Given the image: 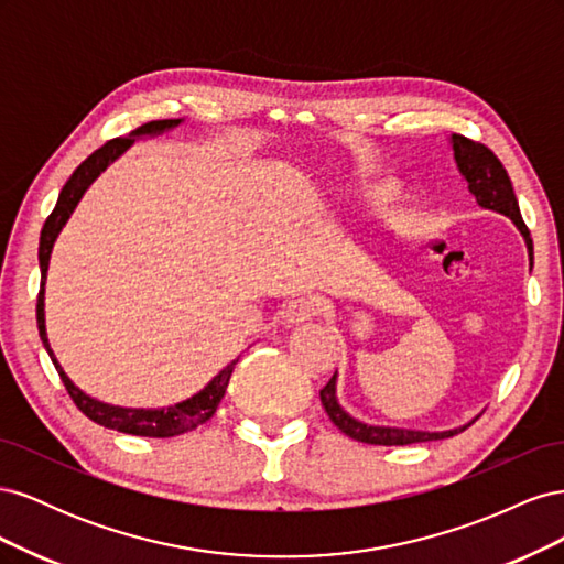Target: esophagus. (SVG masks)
<instances>
[{"label": "esophagus", "instance_id": "obj_1", "mask_svg": "<svg viewBox=\"0 0 564 564\" xmlns=\"http://www.w3.org/2000/svg\"><path fill=\"white\" fill-rule=\"evenodd\" d=\"M315 315H317V301L311 296H301V299L292 301L284 313L289 327H299V324L311 322Z\"/></svg>", "mask_w": 564, "mask_h": 564}]
</instances>
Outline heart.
Listing matches in <instances>:
<instances>
[{
    "instance_id": "heart-1",
    "label": "heart",
    "mask_w": 564,
    "mask_h": 564,
    "mask_svg": "<svg viewBox=\"0 0 564 564\" xmlns=\"http://www.w3.org/2000/svg\"><path fill=\"white\" fill-rule=\"evenodd\" d=\"M360 199L367 204L369 209H383V207H388V204L398 199V193H395V187L388 183H373V185L365 187Z\"/></svg>"
}]
</instances>
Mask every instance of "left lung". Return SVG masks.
Here are the masks:
<instances>
[{"instance_id": "1", "label": "left lung", "mask_w": 564, "mask_h": 564, "mask_svg": "<svg viewBox=\"0 0 564 564\" xmlns=\"http://www.w3.org/2000/svg\"><path fill=\"white\" fill-rule=\"evenodd\" d=\"M449 148L454 152V162L460 178L468 185V193L475 197L477 207L485 212L501 214L506 218L513 220V226L520 230L522 240L527 245V256H529V268L534 263V245L532 237H529V230L522 220L520 207H518V197L513 193V183H510L503 164L494 152L480 143H473L464 135H449ZM336 386H338V371H334V377L329 383L319 390V400L324 412L329 414L336 429L340 433H346L348 437L357 442H367V445H383V447H398V445H414V442H431V440H445L456 433H464L468 425L480 416L470 419L464 425H456V429L449 431H421V429H402V425H379V423H367L362 419L352 416L346 412V406L338 402L336 395Z\"/></svg>"}]
</instances>
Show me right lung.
<instances>
[{"label":"right lung","mask_w":564,"mask_h":564,"mask_svg":"<svg viewBox=\"0 0 564 564\" xmlns=\"http://www.w3.org/2000/svg\"><path fill=\"white\" fill-rule=\"evenodd\" d=\"M181 124H183V119H160V122H148L139 129H133L129 135H124V139H117V141L106 143L104 148H98L94 155L84 160L75 169V174L67 178V183L63 185V191L58 195L56 209L51 212V216L46 218V224L40 235V253L37 256H40V270H42V289H40V299H37V327H40V338L51 357V362H54L56 371L61 373L67 392H70V398L82 409V414H87L98 425H106V429L129 433V435H143V437H174V435H183L187 431L197 429V425H202V423H207L216 414L218 402L224 400L228 381L232 377V369L240 357L220 369L207 386L195 392V395H191L187 400H181L176 404L143 409V406H119V404L100 402V400L87 395V392H84L79 386L73 383V379L67 377L65 369L61 367L58 357L54 355V350H51L48 336H46V315H44V284H46L51 251H54V245L58 240L61 230L65 228L67 218H70L73 212L77 209V204L84 197V193L89 191V185L100 174H104L115 160L122 158L124 152L133 145V141L158 139V135L174 131Z\"/></svg>","instance_id":"obj_1"}]
</instances>
